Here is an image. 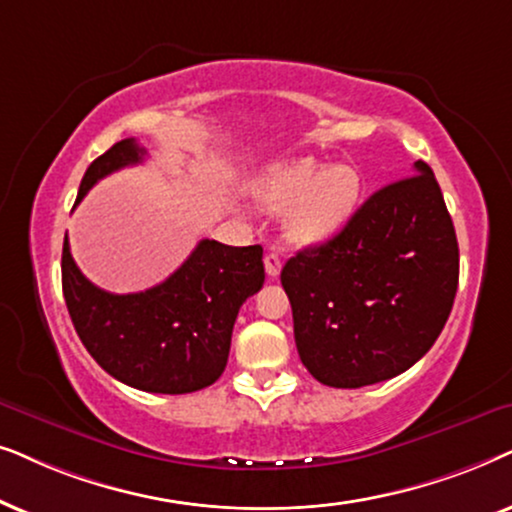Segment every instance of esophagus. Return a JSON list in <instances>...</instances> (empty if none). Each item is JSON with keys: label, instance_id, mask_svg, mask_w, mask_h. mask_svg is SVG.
Listing matches in <instances>:
<instances>
[{"label": "esophagus", "instance_id": "34e87169", "mask_svg": "<svg viewBox=\"0 0 512 512\" xmlns=\"http://www.w3.org/2000/svg\"><path fill=\"white\" fill-rule=\"evenodd\" d=\"M264 269H267L269 278H276L281 274V255H278V252H267V257H264Z\"/></svg>", "mask_w": 512, "mask_h": 512}]
</instances>
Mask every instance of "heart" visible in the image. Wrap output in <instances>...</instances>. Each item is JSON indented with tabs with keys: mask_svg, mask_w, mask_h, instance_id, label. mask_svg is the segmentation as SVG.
<instances>
[{
	"mask_svg": "<svg viewBox=\"0 0 512 512\" xmlns=\"http://www.w3.org/2000/svg\"><path fill=\"white\" fill-rule=\"evenodd\" d=\"M252 199L267 210L290 206L285 229L292 241L318 243L349 222L360 199V175L346 163L320 168L311 159H295L257 177Z\"/></svg>",
	"mask_w": 512,
	"mask_h": 512,
	"instance_id": "obj_1",
	"label": "heart"
}]
</instances>
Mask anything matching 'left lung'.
Instances as JSON below:
<instances>
[{"label": "left lung", "instance_id": "1", "mask_svg": "<svg viewBox=\"0 0 512 512\" xmlns=\"http://www.w3.org/2000/svg\"><path fill=\"white\" fill-rule=\"evenodd\" d=\"M295 342L320 384L360 388L410 370L445 327L459 245L428 163L374 192L330 241L281 271Z\"/></svg>", "mask_w": 512, "mask_h": 512}]
</instances>
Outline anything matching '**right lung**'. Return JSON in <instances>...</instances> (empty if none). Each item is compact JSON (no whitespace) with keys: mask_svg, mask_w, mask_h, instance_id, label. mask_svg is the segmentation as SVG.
<instances>
[{"mask_svg":"<svg viewBox=\"0 0 512 512\" xmlns=\"http://www.w3.org/2000/svg\"><path fill=\"white\" fill-rule=\"evenodd\" d=\"M145 154L133 138L109 147L88 166L77 203L95 182ZM262 285V245L203 238L163 283L112 295L81 274L67 236L63 243V295L81 344L107 374L149 393H194L220 379L238 309Z\"/></svg>","mask_w":512,"mask_h":512,"instance_id":"add662e5","label":"right lung"}]
</instances>
